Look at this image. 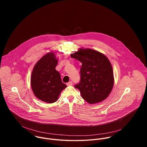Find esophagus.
<instances>
[{
  "label": "esophagus",
  "mask_w": 147,
  "mask_h": 147,
  "mask_svg": "<svg viewBox=\"0 0 147 147\" xmlns=\"http://www.w3.org/2000/svg\"><path fill=\"white\" fill-rule=\"evenodd\" d=\"M72 85H73V82L72 81H70V82L67 83V86H72Z\"/></svg>",
  "instance_id": "34e87169"
}]
</instances>
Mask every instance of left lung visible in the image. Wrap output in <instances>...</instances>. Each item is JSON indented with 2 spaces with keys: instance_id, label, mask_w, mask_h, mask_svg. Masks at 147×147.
Segmentation results:
<instances>
[{
  "instance_id": "8db88e82",
  "label": "left lung",
  "mask_w": 147,
  "mask_h": 147,
  "mask_svg": "<svg viewBox=\"0 0 147 147\" xmlns=\"http://www.w3.org/2000/svg\"><path fill=\"white\" fill-rule=\"evenodd\" d=\"M71 57L81 63V80L74 87L90 104L99 103L111 94L114 85L112 65L102 53L90 48H79L72 52Z\"/></svg>"
}]
</instances>
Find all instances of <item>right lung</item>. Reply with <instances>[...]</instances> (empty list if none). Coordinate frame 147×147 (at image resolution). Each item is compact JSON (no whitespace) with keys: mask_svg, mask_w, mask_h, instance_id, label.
<instances>
[{"mask_svg":"<svg viewBox=\"0 0 147 147\" xmlns=\"http://www.w3.org/2000/svg\"><path fill=\"white\" fill-rule=\"evenodd\" d=\"M57 63L56 54L48 52L36 63L31 73V86L34 95L48 103L56 102L61 92L67 87L55 69Z\"/></svg>","mask_w":147,"mask_h":147,"instance_id":"add662e5","label":"right lung"}]
</instances>
